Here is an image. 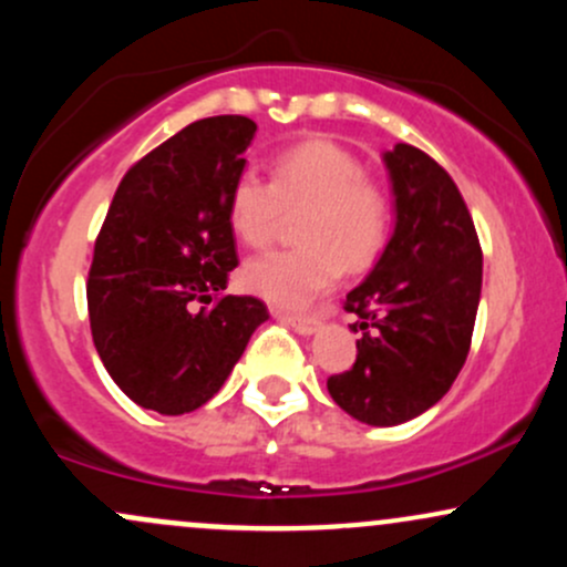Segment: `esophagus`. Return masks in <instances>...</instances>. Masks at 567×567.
I'll return each instance as SVG.
<instances>
[{
    "label": "esophagus",
    "instance_id": "34e87169",
    "mask_svg": "<svg viewBox=\"0 0 567 567\" xmlns=\"http://www.w3.org/2000/svg\"><path fill=\"white\" fill-rule=\"evenodd\" d=\"M277 317H279V320L285 322V326H290V328H293L296 333H301V336H312V333L317 331V326H320V322H317L315 317H303V315H285V312H277Z\"/></svg>",
    "mask_w": 567,
    "mask_h": 567
}]
</instances>
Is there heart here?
Instances as JSON below:
<instances>
[{"label": "heart", "mask_w": 567, "mask_h": 567, "mask_svg": "<svg viewBox=\"0 0 567 567\" xmlns=\"http://www.w3.org/2000/svg\"><path fill=\"white\" fill-rule=\"evenodd\" d=\"M296 223L293 250L247 260L241 282L277 307H307L339 282L341 271L369 269L388 245L390 202L350 151L307 140L274 155L269 183L245 172L228 193V223L245 245H269L285 217Z\"/></svg>", "instance_id": "obj_1"}]
</instances>
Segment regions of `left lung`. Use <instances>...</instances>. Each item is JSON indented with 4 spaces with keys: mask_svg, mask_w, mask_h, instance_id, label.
I'll return each instance as SVG.
<instances>
[{
    "mask_svg": "<svg viewBox=\"0 0 567 567\" xmlns=\"http://www.w3.org/2000/svg\"><path fill=\"white\" fill-rule=\"evenodd\" d=\"M395 228L382 258L344 309L358 358L328 379V393L365 425L414 420L452 388L474 336L482 296V247L468 207L427 153L398 142L384 153Z\"/></svg>",
    "mask_w": 567,
    "mask_h": 567,
    "instance_id": "1",
    "label": "left lung"
}]
</instances>
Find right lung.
Returning <instances> with one entry per match:
<instances>
[{"label":"right lung","instance_id":"1","mask_svg":"<svg viewBox=\"0 0 567 567\" xmlns=\"http://www.w3.org/2000/svg\"><path fill=\"white\" fill-rule=\"evenodd\" d=\"M255 132L250 117L215 115L169 136L126 172L96 236L93 344L142 409L204 406L269 320L260 298L223 296L239 266L228 193Z\"/></svg>","mask_w":567,"mask_h":567}]
</instances>
